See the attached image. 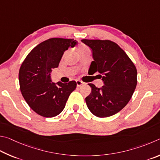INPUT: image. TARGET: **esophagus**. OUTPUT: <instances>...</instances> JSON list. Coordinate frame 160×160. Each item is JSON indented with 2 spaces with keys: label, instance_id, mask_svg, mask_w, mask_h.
Returning <instances> with one entry per match:
<instances>
[{
  "label": "esophagus",
  "instance_id": "34e87169",
  "mask_svg": "<svg viewBox=\"0 0 160 160\" xmlns=\"http://www.w3.org/2000/svg\"><path fill=\"white\" fill-rule=\"evenodd\" d=\"M76 82H77V86H81L82 85L84 84V83L82 82H81V81H79V80H77V81H76Z\"/></svg>",
  "mask_w": 160,
  "mask_h": 160
}]
</instances>
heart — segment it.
<instances>
[{"mask_svg": "<svg viewBox=\"0 0 160 160\" xmlns=\"http://www.w3.org/2000/svg\"><path fill=\"white\" fill-rule=\"evenodd\" d=\"M89 50L87 47L86 46H81L78 49V52H81V51H83V50Z\"/></svg>", "mask_w": 160, "mask_h": 160, "instance_id": "b5f03b06", "label": "heart"}]
</instances>
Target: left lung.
I'll use <instances>...</instances> for the list:
<instances>
[{"label": "left lung", "instance_id": "left-lung-1", "mask_svg": "<svg viewBox=\"0 0 160 160\" xmlns=\"http://www.w3.org/2000/svg\"><path fill=\"white\" fill-rule=\"evenodd\" d=\"M92 50L93 61L88 72L100 73L104 82L101 88L88 83L91 93L86 98L89 110L98 117H108L119 112L129 102L137 85L136 66L124 50L110 40L82 39Z\"/></svg>", "mask_w": 160, "mask_h": 160}]
</instances>
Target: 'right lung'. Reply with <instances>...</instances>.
Segmentation results:
<instances>
[{"mask_svg": "<svg viewBox=\"0 0 160 160\" xmlns=\"http://www.w3.org/2000/svg\"><path fill=\"white\" fill-rule=\"evenodd\" d=\"M77 44L74 39L49 38L37 45L22 62L19 72L21 93L29 107L39 115H58L77 87L75 81L55 84L50 78L52 69L58 67L64 52Z\"/></svg>", "mask_w": 160, "mask_h": 160, "instance_id": "add662e5", "label": "right lung"}]
</instances>
